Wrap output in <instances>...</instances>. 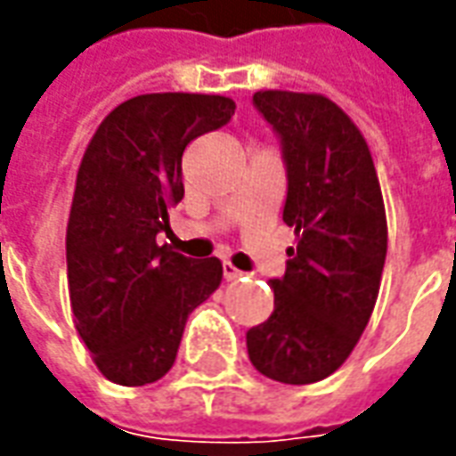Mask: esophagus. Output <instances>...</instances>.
<instances>
[{"instance_id": "obj_1", "label": "esophagus", "mask_w": 456, "mask_h": 456, "mask_svg": "<svg viewBox=\"0 0 456 456\" xmlns=\"http://www.w3.org/2000/svg\"><path fill=\"white\" fill-rule=\"evenodd\" d=\"M222 271H224V278H227V281H237L239 276H244V273H241L232 261H224V264H222Z\"/></svg>"}]
</instances>
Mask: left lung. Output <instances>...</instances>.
<instances>
[{
  "instance_id": "8db88e82",
  "label": "left lung",
  "mask_w": 456,
  "mask_h": 456,
  "mask_svg": "<svg viewBox=\"0 0 456 456\" xmlns=\"http://www.w3.org/2000/svg\"><path fill=\"white\" fill-rule=\"evenodd\" d=\"M254 104L278 131L288 168L283 222L296 229L273 313L247 332L268 379L305 386L335 373L381 288L388 224L371 151L342 107L317 93L261 90Z\"/></svg>"
}]
</instances>
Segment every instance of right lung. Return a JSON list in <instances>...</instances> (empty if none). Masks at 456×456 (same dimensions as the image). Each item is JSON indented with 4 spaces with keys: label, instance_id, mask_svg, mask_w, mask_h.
Here are the masks:
<instances>
[{
    "label": "right lung",
    "instance_id": "add662e5",
    "mask_svg": "<svg viewBox=\"0 0 456 456\" xmlns=\"http://www.w3.org/2000/svg\"><path fill=\"white\" fill-rule=\"evenodd\" d=\"M237 110L222 94L151 93L107 114L85 149L65 232L75 330L104 379L146 386L170 371L188 315L222 283L219 258L156 241L183 188V151Z\"/></svg>",
    "mask_w": 456,
    "mask_h": 456
}]
</instances>
